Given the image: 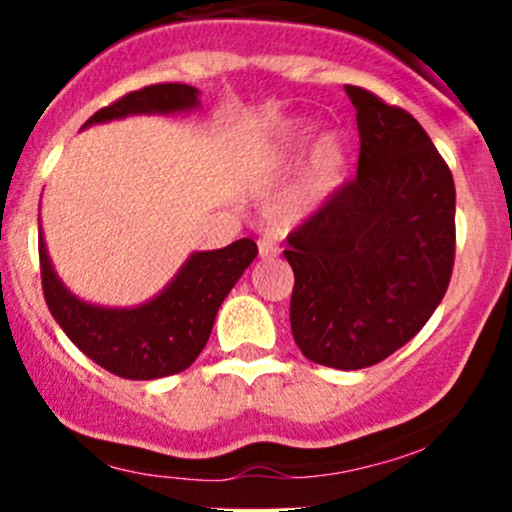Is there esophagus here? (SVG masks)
<instances>
[{"label": "esophagus", "mask_w": 512, "mask_h": 512, "mask_svg": "<svg viewBox=\"0 0 512 512\" xmlns=\"http://www.w3.org/2000/svg\"><path fill=\"white\" fill-rule=\"evenodd\" d=\"M257 247H260L262 257H272L280 252V247H277L275 240H270V237H260V240H257Z\"/></svg>", "instance_id": "obj_1"}]
</instances>
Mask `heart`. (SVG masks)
Returning a JSON list of instances; mask_svg holds the SVG:
<instances>
[{"mask_svg":"<svg viewBox=\"0 0 512 512\" xmlns=\"http://www.w3.org/2000/svg\"><path fill=\"white\" fill-rule=\"evenodd\" d=\"M314 128L317 126L307 121L292 123L285 136L287 151H302L309 138L314 136ZM344 170H347V146L337 133H322L309 148L302 175L282 203V215L289 220H297L312 213L317 205H322L324 200L337 193L344 180Z\"/></svg>","mask_w":512,"mask_h":512,"instance_id":"1","label":"heart"}]
</instances>
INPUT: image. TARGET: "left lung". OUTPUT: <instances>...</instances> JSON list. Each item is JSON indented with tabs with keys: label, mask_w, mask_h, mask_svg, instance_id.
I'll return each mask as SVG.
<instances>
[{
	"label": "left lung",
	"mask_w": 512,
	"mask_h": 512,
	"mask_svg": "<svg viewBox=\"0 0 512 512\" xmlns=\"http://www.w3.org/2000/svg\"><path fill=\"white\" fill-rule=\"evenodd\" d=\"M359 170L287 235L289 324L309 361L366 369L421 332L456 257V185L421 123L347 86Z\"/></svg>",
	"instance_id": "left-lung-1"
}]
</instances>
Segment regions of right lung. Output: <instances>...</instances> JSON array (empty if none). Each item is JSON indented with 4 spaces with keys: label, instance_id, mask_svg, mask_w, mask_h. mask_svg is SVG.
Segmentation results:
<instances>
[{
    "label": "right lung",
    "instance_id": "obj_1",
    "mask_svg": "<svg viewBox=\"0 0 512 512\" xmlns=\"http://www.w3.org/2000/svg\"><path fill=\"white\" fill-rule=\"evenodd\" d=\"M200 91L188 84H156L131 91L96 111L84 128L126 116H173L195 111ZM257 257L250 237L223 250L193 252L173 280L138 307H98L76 297L46 252L39 227V265L46 307L66 337L91 361L133 381L163 379L188 369L213 332L223 299Z\"/></svg>",
    "mask_w": 512,
    "mask_h": 512
}]
</instances>
